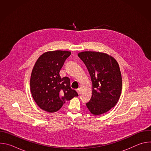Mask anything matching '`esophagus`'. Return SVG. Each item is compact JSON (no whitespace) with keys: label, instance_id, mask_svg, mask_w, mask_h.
Here are the masks:
<instances>
[{"label":"esophagus","instance_id":"1","mask_svg":"<svg viewBox=\"0 0 151 151\" xmlns=\"http://www.w3.org/2000/svg\"><path fill=\"white\" fill-rule=\"evenodd\" d=\"M76 91L78 92V93L79 94H80V93H81V89H80V88H78V89L76 90Z\"/></svg>","mask_w":151,"mask_h":151}]
</instances>
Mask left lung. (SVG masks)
Here are the masks:
<instances>
[{
  "label": "left lung",
  "instance_id": "8db88e82",
  "mask_svg": "<svg viewBox=\"0 0 151 151\" xmlns=\"http://www.w3.org/2000/svg\"><path fill=\"white\" fill-rule=\"evenodd\" d=\"M78 55L87 66L92 81V96L86 105L92 114H103L116 105L121 96L119 64L112 56L104 52L83 51Z\"/></svg>",
  "mask_w": 151,
  "mask_h": 151
}]
</instances>
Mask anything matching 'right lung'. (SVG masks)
Segmentation results:
<instances>
[{"instance_id": "add662e5", "label": "right lung", "mask_w": 151, "mask_h": 151, "mask_svg": "<svg viewBox=\"0 0 151 151\" xmlns=\"http://www.w3.org/2000/svg\"><path fill=\"white\" fill-rule=\"evenodd\" d=\"M70 51L55 50L43 53L36 61L30 76L32 97L42 110L53 113L66 101L78 96L70 88V79L61 78L59 72Z\"/></svg>"}]
</instances>
